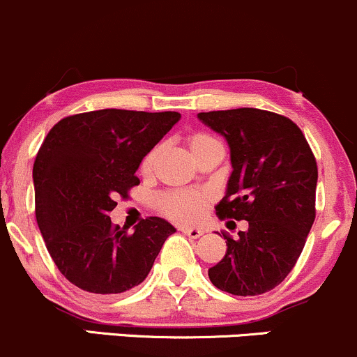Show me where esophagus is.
Masks as SVG:
<instances>
[{
    "label": "esophagus",
    "mask_w": 357,
    "mask_h": 357,
    "mask_svg": "<svg viewBox=\"0 0 357 357\" xmlns=\"http://www.w3.org/2000/svg\"><path fill=\"white\" fill-rule=\"evenodd\" d=\"M182 233L183 235H187L189 238H199V236H202V229L201 228H182Z\"/></svg>",
    "instance_id": "esophagus-1"
}]
</instances>
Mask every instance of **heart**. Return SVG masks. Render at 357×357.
Segmentation results:
<instances>
[{
  "label": "heart",
  "instance_id": "1",
  "mask_svg": "<svg viewBox=\"0 0 357 357\" xmlns=\"http://www.w3.org/2000/svg\"><path fill=\"white\" fill-rule=\"evenodd\" d=\"M187 144H189L192 156H197L206 148L220 143L213 136H209L208 132H192L187 137ZM160 151H162V148L155 146L144 155L139 165L141 174L149 175L155 170ZM208 204L209 197L204 192H199V190H175V192L163 194L158 199V209L162 211L165 216L177 221V223H194V221H197L206 213Z\"/></svg>",
  "mask_w": 357,
  "mask_h": 357
}]
</instances>
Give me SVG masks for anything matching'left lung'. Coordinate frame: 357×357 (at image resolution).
I'll use <instances>...</instances> for the list:
<instances>
[{"instance_id":"1","label":"left lung","mask_w":357,"mask_h":357,"mask_svg":"<svg viewBox=\"0 0 357 357\" xmlns=\"http://www.w3.org/2000/svg\"><path fill=\"white\" fill-rule=\"evenodd\" d=\"M228 141L233 172L220 218L248 221L238 240L223 233L226 254L208 271L218 289L255 296L281 284L300 259L315 221L318 168L291 119L260 109L197 114Z\"/></svg>"}]
</instances>
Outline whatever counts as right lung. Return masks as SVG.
Returning <instances> with one entry per match:
<instances>
[{
    "label": "right lung",
    "mask_w": 357,
    "mask_h": 357,
    "mask_svg": "<svg viewBox=\"0 0 357 357\" xmlns=\"http://www.w3.org/2000/svg\"><path fill=\"white\" fill-rule=\"evenodd\" d=\"M178 119V112L103 109L61 119L45 136L33 163L36 218L71 284L112 296L146 279L175 228L149 216L129 233L109 213L139 183L141 160Z\"/></svg>",
    "instance_id": "right-lung-1"
}]
</instances>
